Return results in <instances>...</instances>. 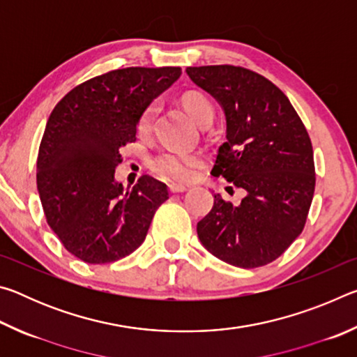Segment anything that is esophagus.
<instances>
[{
	"label": "esophagus",
	"instance_id": "esophagus-1",
	"mask_svg": "<svg viewBox=\"0 0 357 357\" xmlns=\"http://www.w3.org/2000/svg\"><path fill=\"white\" fill-rule=\"evenodd\" d=\"M187 187L183 184H170V192L172 193H181V192H185Z\"/></svg>",
	"mask_w": 357,
	"mask_h": 357
}]
</instances>
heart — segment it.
<instances>
[{
    "mask_svg": "<svg viewBox=\"0 0 357 357\" xmlns=\"http://www.w3.org/2000/svg\"><path fill=\"white\" fill-rule=\"evenodd\" d=\"M181 107L184 108V112L189 114V118L195 123L198 128L206 129L215 119V107L213 100L209 99L208 94L197 89L187 91L179 99ZM157 116V108L155 105L148 107L146 110L142 113L140 119L137 123V132L140 137H148L153 132L154 123ZM203 164V159L200 154H173L165 153L155 157L153 162L154 172H157L160 176L172 181H187L195 168H198Z\"/></svg>",
    "mask_w": 357,
    "mask_h": 357,
    "instance_id": "obj_1",
    "label": "heart"
}]
</instances>
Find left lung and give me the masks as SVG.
Here are the masks:
<instances>
[{"label":"left lung","instance_id":"1","mask_svg":"<svg viewBox=\"0 0 357 357\" xmlns=\"http://www.w3.org/2000/svg\"><path fill=\"white\" fill-rule=\"evenodd\" d=\"M185 72L225 113L227 142L213 174L245 192L238 206L214 193L213 209L197 225L198 239L238 268L274 261L304 229L315 192L309 134L287 96L257 72L228 64Z\"/></svg>","mask_w":357,"mask_h":357}]
</instances>
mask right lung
Listing matches in <instances>:
<instances>
[{
  "mask_svg": "<svg viewBox=\"0 0 357 357\" xmlns=\"http://www.w3.org/2000/svg\"><path fill=\"white\" fill-rule=\"evenodd\" d=\"M181 68H128L78 84L47 121L38 155V190L50 228L89 264L130 255L146 238L167 185L142 176L126 190L114 179L119 149L135 142L137 123Z\"/></svg>",
  "mask_w": 357,
  "mask_h": 357,
  "instance_id": "add662e5",
  "label": "right lung"
}]
</instances>
